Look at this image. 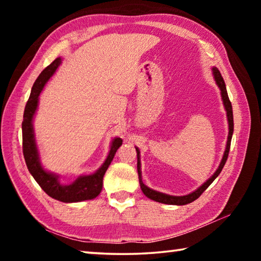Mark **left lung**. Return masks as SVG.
<instances>
[{"mask_svg": "<svg viewBox=\"0 0 261 261\" xmlns=\"http://www.w3.org/2000/svg\"><path fill=\"white\" fill-rule=\"evenodd\" d=\"M212 71H213L214 79H215V82H216V84H218V86H219L220 91H221V96H222L224 108H226L227 117H228V124H229V134H228V139H227V146H226V151H224L222 160H221V162H220V166H219L218 169H216L215 173L212 175V177L207 179L200 188H198L196 190V191H193L192 193H189V194H187V196H180V197L169 196V194L158 192V191H155V190L149 189L148 187H146V185L143 183V179H141V170H140V167H141L140 166V152H139V149L136 147V151H137V169H138L140 189H141V191H143L145 196L149 198V199H152L154 201H158V202H161V204H167V205H187V204H190V202L194 201L201 196V193L204 192L205 190L208 188L212 183H213V180L216 177H218V176L221 173V170H222V168L224 167V165H226V161H227L228 154H229V149H230L232 132H233L232 107H231V102H230V100H229V96H228V93H227L226 84H224V81H223L222 76H221L219 69L213 68V69H212Z\"/></svg>", "mask_w": 261, "mask_h": 261, "instance_id": "left-lung-1", "label": "left lung"}]
</instances>
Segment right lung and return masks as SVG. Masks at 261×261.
Segmentation results:
<instances>
[{
    "mask_svg": "<svg viewBox=\"0 0 261 261\" xmlns=\"http://www.w3.org/2000/svg\"><path fill=\"white\" fill-rule=\"evenodd\" d=\"M61 62V57H57L53 63L48 65L39 74L37 81L33 84L29 101L25 106L24 120L23 123H21V130H23V154L26 166H28L31 175L33 176V178L37 180V183L40 185L41 189L48 196L63 202H78L94 199L95 197L99 196L101 190H102L103 176L109 165L112 163L116 151L122 145V139H113L107 159H106L103 165L94 174L79 176L71 184H62L60 182L59 176L43 169L40 163V158H39L37 144H35L33 116L35 110L38 108L39 95H40L43 86L46 85L49 78L55 73Z\"/></svg>",
    "mask_w": 261,
    "mask_h": 261,
    "instance_id": "obj_1",
    "label": "right lung"
}]
</instances>
